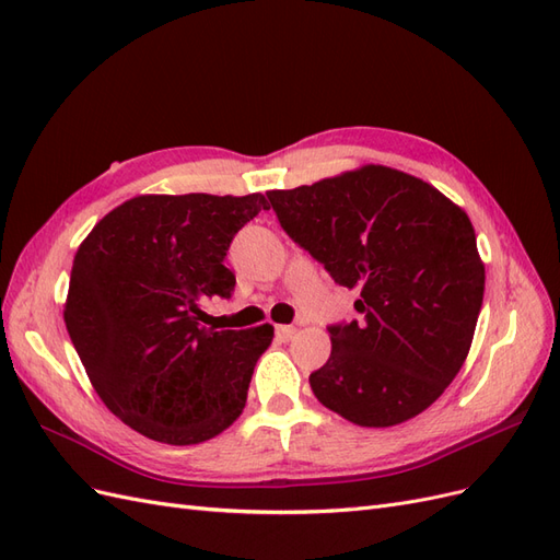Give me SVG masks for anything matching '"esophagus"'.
<instances>
[{"mask_svg":"<svg viewBox=\"0 0 560 560\" xmlns=\"http://www.w3.org/2000/svg\"><path fill=\"white\" fill-rule=\"evenodd\" d=\"M276 334H278L280 341H290V338L296 334V327H292V325H280V327L276 329Z\"/></svg>","mask_w":560,"mask_h":560,"instance_id":"esophagus-1","label":"esophagus"}]
</instances>
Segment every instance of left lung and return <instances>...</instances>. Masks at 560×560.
<instances>
[{"instance_id":"obj_1","label":"left lung","mask_w":560,"mask_h":560,"mask_svg":"<svg viewBox=\"0 0 560 560\" xmlns=\"http://www.w3.org/2000/svg\"><path fill=\"white\" fill-rule=\"evenodd\" d=\"M280 226L360 290L364 322L329 327L331 354L311 374L319 404L362 428H393L432 406L465 364L486 268L463 208L395 167L362 165L268 191Z\"/></svg>"}]
</instances>
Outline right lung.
<instances>
[{
  "label": "right lung",
  "mask_w": 560,
  "mask_h": 560,
  "mask_svg": "<svg viewBox=\"0 0 560 560\" xmlns=\"http://www.w3.org/2000/svg\"><path fill=\"white\" fill-rule=\"evenodd\" d=\"M268 202L249 196H135L77 249L65 325L107 409L154 442L191 446L245 409L273 327L214 331L202 303L229 299V245Z\"/></svg>",
  "instance_id": "obj_1"
}]
</instances>
